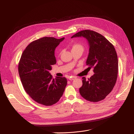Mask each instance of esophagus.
<instances>
[{
  "mask_svg": "<svg viewBox=\"0 0 134 134\" xmlns=\"http://www.w3.org/2000/svg\"><path fill=\"white\" fill-rule=\"evenodd\" d=\"M75 78H76V77H75V76H69V78H68V79H69V80H74Z\"/></svg>",
  "mask_w": 134,
  "mask_h": 134,
  "instance_id": "1",
  "label": "esophagus"
}]
</instances>
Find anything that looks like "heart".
Segmentation results:
<instances>
[{"mask_svg":"<svg viewBox=\"0 0 134 134\" xmlns=\"http://www.w3.org/2000/svg\"><path fill=\"white\" fill-rule=\"evenodd\" d=\"M82 48V46L80 44H74L73 46V48L72 49H74V48Z\"/></svg>","mask_w":134,"mask_h":134,"instance_id":"1","label":"heart"}]
</instances>
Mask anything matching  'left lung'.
Listing matches in <instances>:
<instances>
[{"mask_svg":"<svg viewBox=\"0 0 134 134\" xmlns=\"http://www.w3.org/2000/svg\"><path fill=\"white\" fill-rule=\"evenodd\" d=\"M83 37L89 45L86 65L93 67L94 74L87 80L82 77V86L79 88L81 96L86 100L98 102L105 99L116 82L118 63L115 47L101 34L85 30L75 34L71 38Z\"/></svg>","mask_w":134,"mask_h":134,"instance_id":"obj_1","label":"left lung"}]
</instances>
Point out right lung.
<instances>
[{
	"label": "right lung",
	"mask_w": 134,
	"mask_h": 134,
	"mask_svg": "<svg viewBox=\"0 0 134 134\" xmlns=\"http://www.w3.org/2000/svg\"><path fill=\"white\" fill-rule=\"evenodd\" d=\"M64 39L44 37L32 42L19 62L18 73L25 92L34 100L46 106L60 100L67 83L65 77L53 79L49 73L56 63L55 48Z\"/></svg>",
	"instance_id": "add662e5"
}]
</instances>
